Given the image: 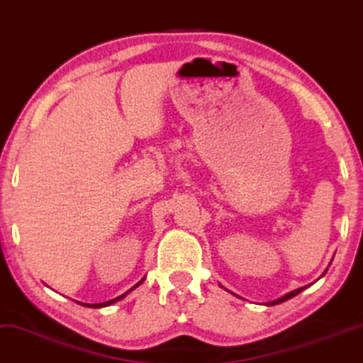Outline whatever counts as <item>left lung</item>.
<instances>
[{"label":"left lung","instance_id":"left-lung-1","mask_svg":"<svg viewBox=\"0 0 363 363\" xmlns=\"http://www.w3.org/2000/svg\"><path fill=\"white\" fill-rule=\"evenodd\" d=\"M327 272H328V268L325 269L323 274H322V277H320V278H323V277H325V273H327ZM313 283H315V281H313ZM313 283H311V284H313ZM308 286H310V284H306V286H301V288H296V290H293V291H290V293H286V295H283L281 298H277V300H273V301H268V303H264V305H266V306H273V305L283 303V301H286V300H290V298L296 296L298 293H301V291H303V290H306V288H308Z\"/></svg>","mask_w":363,"mask_h":363}]
</instances>
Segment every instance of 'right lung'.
<instances>
[{
  "instance_id": "right-lung-1",
  "label": "right lung",
  "mask_w": 363,
  "mask_h": 363,
  "mask_svg": "<svg viewBox=\"0 0 363 363\" xmlns=\"http://www.w3.org/2000/svg\"><path fill=\"white\" fill-rule=\"evenodd\" d=\"M144 279H145V277H144V278H142L139 283H135V284H134V286H132V288H130V290H127V291H125V293H123V295H121V296L113 298V300L104 301V303H94V305H91V303H80V305H84V306H89V308H104V306H110V305L117 303V301H121V300H122V298H125V296L128 295V293H130L132 290H135V288H137V286H140V284H142V283H144Z\"/></svg>"
}]
</instances>
